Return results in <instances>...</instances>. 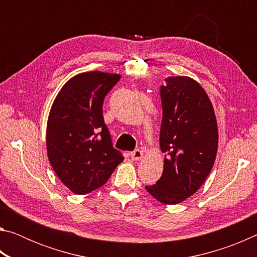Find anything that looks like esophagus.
Masks as SVG:
<instances>
[{"instance_id": "34e87169", "label": "esophagus", "mask_w": 257, "mask_h": 257, "mask_svg": "<svg viewBox=\"0 0 257 257\" xmlns=\"http://www.w3.org/2000/svg\"><path fill=\"white\" fill-rule=\"evenodd\" d=\"M130 156H132V159L134 161H139L143 159V156H144V152H143L142 150H135L134 152L130 153Z\"/></svg>"}]
</instances>
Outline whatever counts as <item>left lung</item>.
<instances>
[{
  "instance_id": "8db88e82",
  "label": "left lung",
  "mask_w": 257,
  "mask_h": 257,
  "mask_svg": "<svg viewBox=\"0 0 257 257\" xmlns=\"http://www.w3.org/2000/svg\"><path fill=\"white\" fill-rule=\"evenodd\" d=\"M161 87L163 118L160 147L164 154L163 173L146 186L159 202L173 205L201 188L214 164L219 133L210 97L187 76L168 77Z\"/></svg>"
}]
</instances>
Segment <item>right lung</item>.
I'll list each match as a JSON object with an SVG mask.
<instances>
[{"mask_svg": "<svg viewBox=\"0 0 257 257\" xmlns=\"http://www.w3.org/2000/svg\"><path fill=\"white\" fill-rule=\"evenodd\" d=\"M118 73L81 72L62 86L46 125L47 158L72 193L99 188L123 161L113 149L103 118L104 97L120 80Z\"/></svg>", "mask_w": 257, "mask_h": 257, "instance_id": "add662e5", "label": "right lung"}]
</instances>
